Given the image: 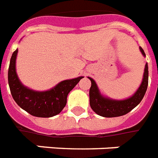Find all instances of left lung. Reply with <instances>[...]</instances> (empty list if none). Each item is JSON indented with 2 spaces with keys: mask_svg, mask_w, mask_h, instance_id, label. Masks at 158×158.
<instances>
[{
  "mask_svg": "<svg viewBox=\"0 0 158 158\" xmlns=\"http://www.w3.org/2000/svg\"><path fill=\"white\" fill-rule=\"evenodd\" d=\"M139 50L145 57V53L141 47ZM91 81V86L89 89V105L92 110L98 115L103 117H121L131 112L139 103H140L144 96L148 84V67L145 64L143 80L138 89L132 96L127 99L117 100L103 96L99 91L98 85L94 79L88 77Z\"/></svg>",
  "mask_w": 158,
  "mask_h": 158,
  "instance_id": "8db88e82",
  "label": "left lung"
}]
</instances>
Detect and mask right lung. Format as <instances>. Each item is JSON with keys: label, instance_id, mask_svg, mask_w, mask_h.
Masks as SVG:
<instances>
[{"label": "right lung", "instance_id": "obj_1", "mask_svg": "<svg viewBox=\"0 0 158 158\" xmlns=\"http://www.w3.org/2000/svg\"><path fill=\"white\" fill-rule=\"evenodd\" d=\"M18 49L11 56L8 71V82L13 99L18 105L34 117H51L59 114L67 103V97L81 78L64 80L45 91L29 89L20 81L16 73Z\"/></svg>", "mask_w": 158, "mask_h": 158}]
</instances>
